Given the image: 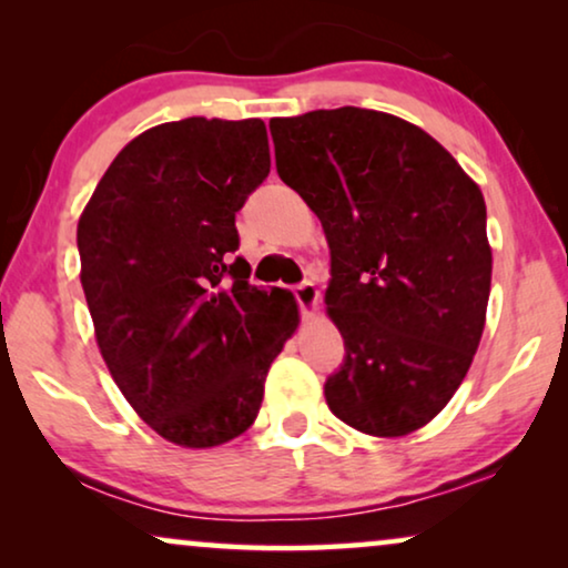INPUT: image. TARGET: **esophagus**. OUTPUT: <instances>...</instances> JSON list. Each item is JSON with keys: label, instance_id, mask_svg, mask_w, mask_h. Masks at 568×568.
<instances>
[{"label": "esophagus", "instance_id": "34e87169", "mask_svg": "<svg viewBox=\"0 0 568 568\" xmlns=\"http://www.w3.org/2000/svg\"><path fill=\"white\" fill-rule=\"evenodd\" d=\"M294 297L300 302V310L305 317H313L317 313V305H321V292L313 282H305L300 286H294Z\"/></svg>", "mask_w": 568, "mask_h": 568}]
</instances>
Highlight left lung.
Here are the masks:
<instances>
[{
    "label": "left lung",
    "instance_id": "1",
    "mask_svg": "<svg viewBox=\"0 0 568 568\" xmlns=\"http://www.w3.org/2000/svg\"><path fill=\"white\" fill-rule=\"evenodd\" d=\"M278 178L331 247L328 317L346 359L325 383L333 416L406 437L447 406L486 325L491 245L478 183L424 129L336 108L271 119Z\"/></svg>",
    "mask_w": 568,
    "mask_h": 568
}]
</instances>
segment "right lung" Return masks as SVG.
<instances>
[{
  "label": "right lung",
  "mask_w": 568,
  "mask_h": 568,
  "mask_svg": "<svg viewBox=\"0 0 568 568\" xmlns=\"http://www.w3.org/2000/svg\"><path fill=\"white\" fill-rule=\"evenodd\" d=\"M268 170L261 119L160 123L115 154L77 224L100 354L139 418L178 447L240 437L300 325L292 292L258 290L232 258L235 214Z\"/></svg>",
  "instance_id": "right-lung-1"
}]
</instances>
